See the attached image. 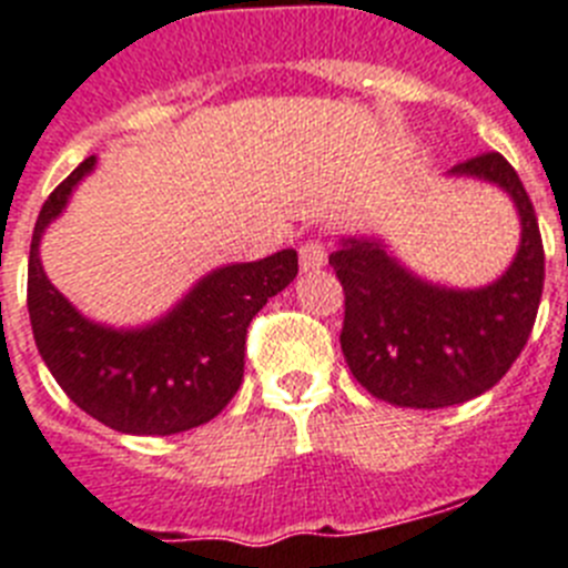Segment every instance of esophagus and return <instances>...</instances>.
Returning <instances> with one entry per match:
<instances>
[{
	"label": "esophagus",
	"instance_id": "obj_1",
	"mask_svg": "<svg viewBox=\"0 0 568 568\" xmlns=\"http://www.w3.org/2000/svg\"><path fill=\"white\" fill-rule=\"evenodd\" d=\"M298 261H302V273H316L327 264V250L322 241H307L298 250Z\"/></svg>",
	"mask_w": 568,
	"mask_h": 568
}]
</instances>
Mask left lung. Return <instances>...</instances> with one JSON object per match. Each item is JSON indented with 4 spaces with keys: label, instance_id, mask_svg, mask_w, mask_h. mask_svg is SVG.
I'll use <instances>...</instances> for the list:
<instances>
[{
    "label": "left lung",
    "instance_id": "left-lung-1",
    "mask_svg": "<svg viewBox=\"0 0 568 568\" xmlns=\"http://www.w3.org/2000/svg\"><path fill=\"white\" fill-rule=\"evenodd\" d=\"M449 176L490 182L514 200L519 250L485 287L456 290L420 278L379 237H342L327 257L345 290L342 354L374 397L409 409L473 400L508 374L531 336L546 255L537 214L503 153H481Z\"/></svg>",
    "mask_w": 568,
    "mask_h": 568
}]
</instances>
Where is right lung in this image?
Here are the masks:
<instances>
[{
    "label": "right lung",
    "instance_id": "1",
    "mask_svg": "<svg viewBox=\"0 0 568 568\" xmlns=\"http://www.w3.org/2000/svg\"><path fill=\"white\" fill-rule=\"evenodd\" d=\"M95 162L83 159L37 217L28 255V316L37 351L69 400L110 429L173 435L209 424L241 388L246 327L266 298L295 278L298 255L281 250L250 264L217 266L150 325L92 322L49 281L40 241Z\"/></svg>",
    "mask_w": 568,
    "mask_h": 568
}]
</instances>
